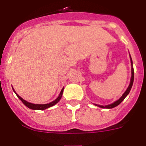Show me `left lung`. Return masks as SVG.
Segmentation results:
<instances>
[{"label":"left lung","instance_id":"left-lung-1","mask_svg":"<svg viewBox=\"0 0 146 146\" xmlns=\"http://www.w3.org/2000/svg\"><path fill=\"white\" fill-rule=\"evenodd\" d=\"M130 58H131V83H130L129 86H128V88H127V90H125V93L123 94V96H121V98H120L119 99H118V100H116V101H115L114 103H111V104L110 105H108V106H100V105H96V106H98V107L100 108H115V106H118V105L120 104V103H121V102L123 101V100L125 99V98L128 95V93H130V91H131V88H132L133 86V80H134V70H133V61H132V58H131V55H130Z\"/></svg>","mask_w":146,"mask_h":146}]
</instances>
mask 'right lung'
<instances>
[{
	"label": "right lung",
	"instance_id": "obj_1",
	"mask_svg": "<svg viewBox=\"0 0 146 146\" xmlns=\"http://www.w3.org/2000/svg\"><path fill=\"white\" fill-rule=\"evenodd\" d=\"M63 89H64V88H62V90H61V91H60V94H59L58 97L56 100H53V101H52V102H50V103H47V104H34V103H29V102L26 101V100H25L24 99H23L21 96H18V95L15 93V91L14 90L13 88V91L15 92V93L16 94V96H18V98H19L20 100L23 102V103L25 106H27V107L29 108L33 109V110H40V111H43V110H45V109H46V108H50V107H51V106L56 105V103H57L60 100V98H61V97H62V95H63Z\"/></svg>",
	"mask_w": 146,
	"mask_h": 146
}]
</instances>
